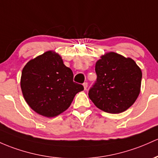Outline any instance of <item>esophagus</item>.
Instances as JSON below:
<instances>
[{
	"instance_id": "obj_1",
	"label": "esophagus",
	"mask_w": 158,
	"mask_h": 158,
	"mask_svg": "<svg viewBox=\"0 0 158 158\" xmlns=\"http://www.w3.org/2000/svg\"><path fill=\"white\" fill-rule=\"evenodd\" d=\"M83 87H84L85 90L87 89V88H88V83H87V82H84V83H83Z\"/></svg>"
}]
</instances>
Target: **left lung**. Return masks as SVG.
<instances>
[{
    "label": "left lung",
    "mask_w": 158,
    "mask_h": 158,
    "mask_svg": "<svg viewBox=\"0 0 158 158\" xmlns=\"http://www.w3.org/2000/svg\"><path fill=\"white\" fill-rule=\"evenodd\" d=\"M98 77L88 97L98 109L118 114L132 106L140 93L142 71L131 58L110 52L96 62Z\"/></svg>",
    "instance_id": "1"
}]
</instances>
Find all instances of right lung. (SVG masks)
<instances>
[{
	"mask_svg": "<svg viewBox=\"0 0 158 158\" xmlns=\"http://www.w3.org/2000/svg\"><path fill=\"white\" fill-rule=\"evenodd\" d=\"M21 89L34 112L47 118L58 116L70 107L77 93L84 90L73 82V74L61 56L47 51L29 60L21 76Z\"/></svg>",
	"mask_w": 158,
	"mask_h": 158,
	"instance_id": "obj_1",
	"label": "right lung"
}]
</instances>
